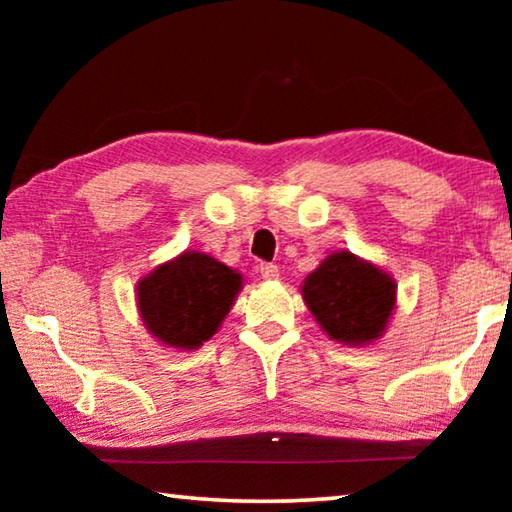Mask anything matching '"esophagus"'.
Masks as SVG:
<instances>
[{
	"instance_id": "obj_1",
	"label": "esophagus",
	"mask_w": 512,
	"mask_h": 512,
	"mask_svg": "<svg viewBox=\"0 0 512 512\" xmlns=\"http://www.w3.org/2000/svg\"><path fill=\"white\" fill-rule=\"evenodd\" d=\"M259 273H262L264 280L273 282V280H277V277H280V268H277L275 264H262V268H259Z\"/></svg>"
}]
</instances>
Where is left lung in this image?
Here are the masks:
<instances>
[{
    "mask_svg": "<svg viewBox=\"0 0 512 512\" xmlns=\"http://www.w3.org/2000/svg\"><path fill=\"white\" fill-rule=\"evenodd\" d=\"M300 291L329 339L352 348L381 339L397 305L393 277L350 250L327 255Z\"/></svg>",
    "mask_w": 512,
    "mask_h": 512,
    "instance_id": "8db88e82",
    "label": "left lung"
}]
</instances>
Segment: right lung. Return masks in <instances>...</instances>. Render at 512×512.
<instances>
[{
	"instance_id": "1",
	"label": "right lung",
	"mask_w": 512,
	"mask_h": 512,
	"mask_svg": "<svg viewBox=\"0 0 512 512\" xmlns=\"http://www.w3.org/2000/svg\"><path fill=\"white\" fill-rule=\"evenodd\" d=\"M241 287V273L198 250H185L137 282V311L155 341L196 350L216 334Z\"/></svg>"
}]
</instances>
